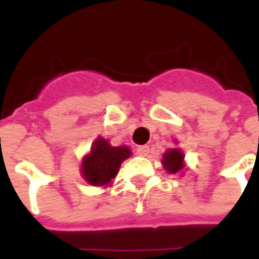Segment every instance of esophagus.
I'll list each match as a JSON object with an SVG mask.
<instances>
[{
    "label": "esophagus",
    "mask_w": 259,
    "mask_h": 259,
    "mask_svg": "<svg viewBox=\"0 0 259 259\" xmlns=\"http://www.w3.org/2000/svg\"><path fill=\"white\" fill-rule=\"evenodd\" d=\"M148 152H149L148 145H140V147H137V154H139L140 156H147Z\"/></svg>",
    "instance_id": "esophagus-1"
}]
</instances>
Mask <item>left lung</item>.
I'll use <instances>...</instances> for the list:
<instances>
[{"mask_svg": "<svg viewBox=\"0 0 259 259\" xmlns=\"http://www.w3.org/2000/svg\"><path fill=\"white\" fill-rule=\"evenodd\" d=\"M183 162L184 154L180 149H168L167 152L163 155V160H162L164 168L171 174L181 171V168L184 167Z\"/></svg>", "mask_w": 259, "mask_h": 259, "instance_id": "left-lung-1", "label": "left lung"}]
</instances>
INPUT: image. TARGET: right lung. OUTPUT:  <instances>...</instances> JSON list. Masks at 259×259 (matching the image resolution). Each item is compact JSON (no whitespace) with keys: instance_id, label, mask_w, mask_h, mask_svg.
<instances>
[{"instance_id":"obj_1","label":"right lung","mask_w":259,"mask_h":259,"mask_svg":"<svg viewBox=\"0 0 259 259\" xmlns=\"http://www.w3.org/2000/svg\"><path fill=\"white\" fill-rule=\"evenodd\" d=\"M129 156L127 147H112L107 140L99 137L93 143L91 154L83 159L82 176L91 185H105L115 178L120 163Z\"/></svg>"}]
</instances>
